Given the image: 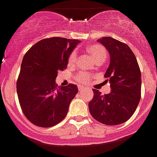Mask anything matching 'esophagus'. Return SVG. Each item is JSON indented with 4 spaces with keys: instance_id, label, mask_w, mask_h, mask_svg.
Returning a JSON list of instances; mask_svg holds the SVG:
<instances>
[{
    "instance_id": "esophagus-1",
    "label": "esophagus",
    "mask_w": 157,
    "mask_h": 157,
    "mask_svg": "<svg viewBox=\"0 0 157 157\" xmlns=\"http://www.w3.org/2000/svg\"><path fill=\"white\" fill-rule=\"evenodd\" d=\"M78 90H79V92H84V91L85 90V88H83V87H81V86H79L78 87Z\"/></svg>"
}]
</instances>
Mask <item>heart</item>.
I'll use <instances>...</instances> for the list:
<instances>
[{
	"mask_svg": "<svg viewBox=\"0 0 157 157\" xmlns=\"http://www.w3.org/2000/svg\"><path fill=\"white\" fill-rule=\"evenodd\" d=\"M88 52L92 55L93 58L96 62L102 60L104 61L106 57V50L104 48L103 46L100 45V44H91L88 47ZM76 59V52L75 51L71 52V54L68 56V64H74ZM76 81L81 84V85H85L89 81L90 79V75L85 72H79L78 74L76 75Z\"/></svg>",
	"mask_w": 157,
	"mask_h": 157,
	"instance_id": "heart-1",
	"label": "heart"
}]
</instances>
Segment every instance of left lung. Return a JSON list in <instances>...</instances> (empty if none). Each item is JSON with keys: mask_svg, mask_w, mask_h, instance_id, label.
Wrapping results in <instances>:
<instances>
[{"mask_svg": "<svg viewBox=\"0 0 157 157\" xmlns=\"http://www.w3.org/2000/svg\"><path fill=\"white\" fill-rule=\"evenodd\" d=\"M110 55V64L105 77L111 92L101 95L93 89L94 96L89 103V112L96 121L107 125L124 123L135 113L141 96V73L135 55L126 44L113 37L97 40Z\"/></svg>", "mask_w": 157, "mask_h": 157, "instance_id": "left-lung-1", "label": "left lung"}]
</instances>
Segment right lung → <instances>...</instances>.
Returning <instances> with one entry per match:
<instances>
[{
  "label": "right lung",
  "mask_w": 157,
  "mask_h": 157,
  "mask_svg": "<svg viewBox=\"0 0 157 157\" xmlns=\"http://www.w3.org/2000/svg\"><path fill=\"white\" fill-rule=\"evenodd\" d=\"M80 42L58 36L46 38L24 56L17 92L24 115L32 124L52 127L66 117L78 89L73 84L58 87L56 78L58 71L66 68L68 56Z\"/></svg>",
  "instance_id": "right-lung-1"
}]
</instances>
